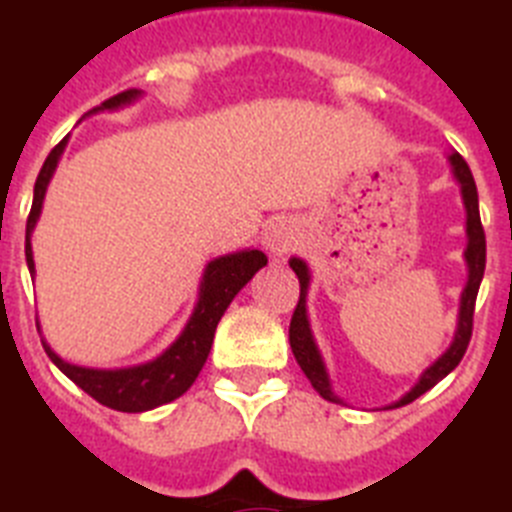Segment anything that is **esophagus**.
I'll list each match as a JSON object with an SVG mask.
<instances>
[{"label": "esophagus", "mask_w": 512, "mask_h": 512, "mask_svg": "<svg viewBox=\"0 0 512 512\" xmlns=\"http://www.w3.org/2000/svg\"><path fill=\"white\" fill-rule=\"evenodd\" d=\"M261 243L271 256H284L289 248L295 246V228L284 217H271L264 233H261Z\"/></svg>", "instance_id": "34e87169"}]
</instances>
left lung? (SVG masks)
<instances>
[{
    "label": "left lung",
    "instance_id": "8db88e82",
    "mask_svg": "<svg viewBox=\"0 0 512 512\" xmlns=\"http://www.w3.org/2000/svg\"><path fill=\"white\" fill-rule=\"evenodd\" d=\"M451 174L459 182L461 187V200H464V210H467V248H464V261H467V284L461 289L459 300V318H456V330L451 346L433 361L428 369L418 377V382L410 387V392L400 397L397 402L387 405V410L402 408L408 402L418 400L420 395L436 387L446 374H451L459 366L461 356L467 351L469 338H472V318H474V302H477L479 284L485 277V230H482V220H479V197H477V184H474V176L469 171L467 161L459 156L456 151L449 153ZM289 266L300 279V302L295 307V315H292V323H289V346H292V354H295L297 364L305 372V377L310 379V384L320 392V397H325L328 402H343L341 397L333 392V384H330L328 369H325V361L320 356V348L312 338L310 318H307V289H310V266L302 259L292 256Z\"/></svg>",
    "mask_w": 512,
    "mask_h": 512
}]
</instances>
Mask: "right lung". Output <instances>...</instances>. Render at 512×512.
I'll return each instance as SVG.
<instances>
[{
    "label": "right lung",
    "instance_id": "add662e5",
    "mask_svg": "<svg viewBox=\"0 0 512 512\" xmlns=\"http://www.w3.org/2000/svg\"><path fill=\"white\" fill-rule=\"evenodd\" d=\"M140 94H143L140 89H128V92L115 94V97H110L107 102L99 104V107H94L89 115L104 110H122V107L133 104L135 99H140ZM66 143H69V138H63L48 153L43 169H40L38 179H35L33 207H30L25 230V259L27 269H30V277H35L33 243H30V238H33L40 210H43L45 189H48L53 174H56V166L61 161V153L66 151ZM266 261L269 259L261 251H256V248L225 253V256L212 259L205 266V274H202L197 305H194L192 315H189L187 325L179 333V338L166 348L164 354L146 361V364L125 366V369H89V366H76L61 359L43 338L45 354H48V359L71 382L79 384L81 390L92 395L97 402H102V405H107V408L120 410V413H146V410L158 408V405H166V402L182 397L192 387L197 374L205 366L207 356H210L217 323L225 315L233 297L251 282L253 274L261 266H266Z\"/></svg>",
    "mask_w": 512,
    "mask_h": 512
}]
</instances>
